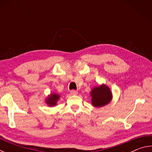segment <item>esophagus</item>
Returning a JSON list of instances; mask_svg holds the SVG:
<instances>
[{
  "label": "esophagus",
  "instance_id": "1",
  "mask_svg": "<svg viewBox=\"0 0 152 152\" xmlns=\"http://www.w3.org/2000/svg\"><path fill=\"white\" fill-rule=\"evenodd\" d=\"M70 94L72 95H76L78 94V91H75V90H72V91H70Z\"/></svg>",
  "mask_w": 152,
  "mask_h": 152
}]
</instances>
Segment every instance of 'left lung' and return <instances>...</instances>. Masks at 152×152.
Listing matches in <instances>:
<instances>
[{"mask_svg": "<svg viewBox=\"0 0 152 152\" xmlns=\"http://www.w3.org/2000/svg\"><path fill=\"white\" fill-rule=\"evenodd\" d=\"M92 104L95 107H102L109 103L112 99V92L106 84L96 86L91 92Z\"/></svg>", "mask_w": 152, "mask_h": 152, "instance_id": "1", "label": "left lung"}]
</instances>
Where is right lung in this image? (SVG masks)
Returning <instances> with one entry per match:
<instances>
[{"label":"right lung","mask_w":152,"mask_h":152,"mask_svg":"<svg viewBox=\"0 0 152 152\" xmlns=\"http://www.w3.org/2000/svg\"><path fill=\"white\" fill-rule=\"evenodd\" d=\"M60 98V96L58 94L56 93H51L50 95L46 98L45 102L50 107H53L57 104V102Z\"/></svg>","instance_id":"add662e5"}]
</instances>
